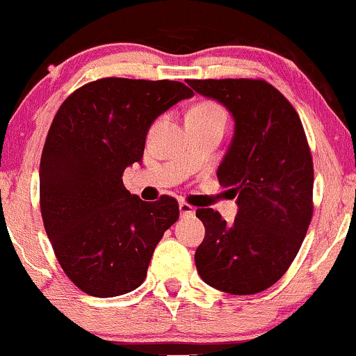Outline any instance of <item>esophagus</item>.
Returning <instances> with one entry per match:
<instances>
[{
  "mask_svg": "<svg viewBox=\"0 0 356 356\" xmlns=\"http://www.w3.org/2000/svg\"><path fill=\"white\" fill-rule=\"evenodd\" d=\"M179 209H181V216H193L194 214V208L191 204H187V202H181L179 204Z\"/></svg>",
  "mask_w": 356,
  "mask_h": 356,
  "instance_id": "1",
  "label": "esophagus"
}]
</instances>
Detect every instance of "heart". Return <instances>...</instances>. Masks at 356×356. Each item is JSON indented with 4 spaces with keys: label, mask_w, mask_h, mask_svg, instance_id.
<instances>
[{
    "label": "heart",
    "mask_w": 356,
    "mask_h": 356,
    "mask_svg": "<svg viewBox=\"0 0 356 356\" xmlns=\"http://www.w3.org/2000/svg\"><path fill=\"white\" fill-rule=\"evenodd\" d=\"M187 120L199 121H226V111L214 101H201L187 113Z\"/></svg>",
    "instance_id": "1"
}]
</instances>
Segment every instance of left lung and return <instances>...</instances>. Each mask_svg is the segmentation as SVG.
<instances>
[{
    "label": "left lung",
    "mask_w": 356,
    "mask_h": 356,
    "mask_svg": "<svg viewBox=\"0 0 356 356\" xmlns=\"http://www.w3.org/2000/svg\"><path fill=\"white\" fill-rule=\"evenodd\" d=\"M235 118V135L218 179L238 196V216L226 225L199 208L204 241L196 250L201 279L218 291H265L291 267L312 220L314 169L304 127L287 97L264 79H189Z\"/></svg>",
    "instance_id": "1"
}]
</instances>
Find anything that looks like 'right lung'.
Segmentation results:
<instances>
[{"instance_id": "add662e5", "label": "right lung", "mask_w": 356, "mask_h": 356, "mask_svg": "<svg viewBox=\"0 0 356 356\" xmlns=\"http://www.w3.org/2000/svg\"><path fill=\"white\" fill-rule=\"evenodd\" d=\"M194 92L179 81L104 77L69 95L40 159V211L65 275L95 298L142 286L154 250L179 220L170 196L147 202L123 186L157 116Z\"/></svg>"}]
</instances>
